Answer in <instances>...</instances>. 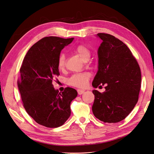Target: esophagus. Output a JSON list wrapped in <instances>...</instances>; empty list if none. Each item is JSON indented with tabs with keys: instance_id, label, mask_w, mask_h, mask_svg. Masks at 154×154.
Returning <instances> with one entry per match:
<instances>
[{
	"instance_id": "1",
	"label": "esophagus",
	"mask_w": 154,
	"mask_h": 154,
	"mask_svg": "<svg viewBox=\"0 0 154 154\" xmlns=\"http://www.w3.org/2000/svg\"><path fill=\"white\" fill-rule=\"evenodd\" d=\"M77 92H78V94H79V95H82V94H83V93H84V91L83 90H81V89H78V90H77Z\"/></svg>"
}]
</instances>
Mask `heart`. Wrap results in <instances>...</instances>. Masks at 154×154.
<instances>
[{
  "mask_svg": "<svg viewBox=\"0 0 154 154\" xmlns=\"http://www.w3.org/2000/svg\"><path fill=\"white\" fill-rule=\"evenodd\" d=\"M74 51L84 62H87L91 58V50L85 45H78L74 48ZM66 55L63 53L60 54L58 59V67L60 70H63L65 68V66H66ZM90 77L91 74L88 72L78 73L73 74L71 78H69L68 82L69 84L72 86L79 88H83L87 85L88 81L90 79Z\"/></svg>",
  "mask_w": 154,
  "mask_h": 154,
  "instance_id": "heart-1",
  "label": "heart"
}]
</instances>
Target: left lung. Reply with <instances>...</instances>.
Returning <instances> with one entry per match:
<instances>
[{
	"mask_svg": "<svg viewBox=\"0 0 154 154\" xmlns=\"http://www.w3.org/2000/svg\"><path fill=\"white\" fill-rule=\"evenodd\" d=\"M98 71L92 85H105V91H92L94 116L105 123H118L130 113L139 98L141 74L136 59L127 45L115 36L97 33Z\"/></svg>",
	"mask_w": 154,
	"mask_h": 154,
	"instance_id": "left-lung-1",
	"label": "left lung"
}]
</instances>
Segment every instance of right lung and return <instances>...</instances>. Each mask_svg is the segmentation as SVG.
<instances>
[{
    "instance_id": "1",
    "label": "right lung",
    "mask_w": 154,
    "mask_h": 154,
    "mask_svg": "<svg viewBox=\"0 0 154 154\" xmlns=\"http://www.w3.org/2000/svg\"><path fill=\"white\" fill-rule=\"evenodd\" d=\"M73 39L44 37L27 51L20 69L18 87L23 106L37 123L46 127L64 124L71 115V101L78 94L70 87L59 92L52 83L60 75L58 59L61 51Z\"/></svg>"
}]
</instances>
